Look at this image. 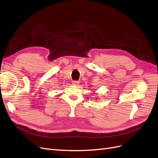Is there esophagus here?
<instances>
[{
	"label": "esophagus",
	"mask_w": 158,
	"mask_h": 158,
	"mask_svg": "<svg viewBox=\"0 0 158 158\" xmlns=\"http://www.w3.org/2000/svg\"><path fill=\"white\" fill-rule=\"evenodd\" d=\"M72 84L75 86H78L79 85V81H73L72 82Z\"/></svg>",
	"instance_id": "1"
}]
</instances>
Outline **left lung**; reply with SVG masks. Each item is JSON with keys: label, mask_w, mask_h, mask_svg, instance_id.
I'll use <instances>...</instances> for the list:
<instances>
[{"label": "left lung", "mask_w": 158, "mask_h": 158, "mask_svg": "<svg viewBox=\"0 0 158 158\" xmlns=\"http://www.w3.org/2000/svg\"><path fill=\"white\" fill-rule=\"evenodd\" d=\"M96 98V99H97V98Z\"/></svg>", "instance_id": "8db88e82"}]
</instances>
